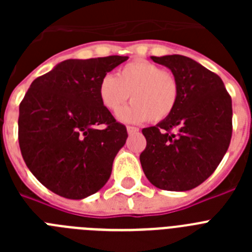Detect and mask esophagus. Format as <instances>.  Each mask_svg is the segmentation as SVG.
<instances>
[{"instance_id":"1","label":"esophagus","mask_w":252,"mask_h":252,"mask_svg":"<svg viewBox=\"0 0 252 252\" xmlns=\"http://www.w3.org/2000/svg\"><path fill=\"white\" fill-rule=\"evenodd\" d=\"M139 128L135 127V126H127V132L128 133H133V132H137Z\"/></svg>"}]
</instances>
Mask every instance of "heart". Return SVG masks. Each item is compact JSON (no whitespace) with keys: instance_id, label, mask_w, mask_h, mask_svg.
Listing matches in <instances>:
<instances>
[{"instance_id":"heart-1","label":"heart","mask_w":252,"mask_h":252,"mask_svg":"<svg viewBox=\"0 0 252 252\" xmlns=\"http://www.w3.org/2000/svg\"><path fill=\"white\" fill-rule=\"evenodd\" d=\"M104 108L117 111L128 99L131 106L120 112L126 122H161L174 112L179 99V82L174 73L148 60H133L125 64L116 77L106 75L98 87Z\"/></svg>"}]
</instances>
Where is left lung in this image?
I'll list each match as a JSON object with an SVG mask.
<instances>
[{"label":"left lung","instance_id":"1","mask_svg":"<svg viewBox=\"0 0 252 252\" xmlns=\"http://www.w3.org/2000/svg\"><path fill=\"white\" fill-rule=\"evenodd\" d=\"M179 82L174 112L157 126L142 128V170L164 190H189L217 169L232 136V99L222 79L183 55L151 57Z\"/></svg>","mask_w":252,"mask_h":252}]
</instances>
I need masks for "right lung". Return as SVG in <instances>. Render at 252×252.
I'll return each instance as SVG.
<instances>
[{"label":"right lung","mask_w":252,"mask_h":252,"mask_svg":"<svg viewBox=\"0 0 252 252\" xmlns=\"http://www.w3.org/2000/svg\"><path fill=\"white\" fill-rule=\"evenodd\" d=\"M125 60L119 55L64 60L37 77L20 103L21 155L55 194L82 199L110 179L127 130L101 103L98 87Z\"/></svg>","instance_id":"right-lung-1"}]
</instances>
